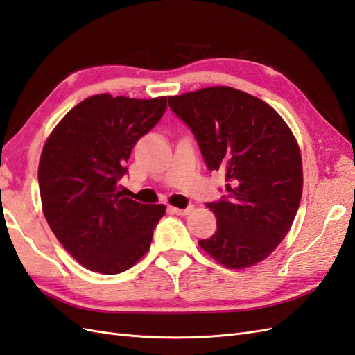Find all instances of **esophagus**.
I'll return each mask as SVG.
<instances>
[{"label":"esophagus","mask_w":355,"mask_h":355,"mask_svg":"<svg viewBox=\"0 0 355 355\" xmlns=\"http://www.w3.org/2000/svg\"><path fill=\"white\" fill-rule=\"evenodd\" d=\"M193 209H194L193 205H190V207H187V208H184V209L170 207V211L173 212V214H176V216H187V214H190V212H191Z\"/></svg>","instance_id":"1"}]
</instances>
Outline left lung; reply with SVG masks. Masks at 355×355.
Masks as SVG:
<instances>
[{"instance_id": "1", "label": "left lung", "mask_w": 355, "mask_h": 355, "mask_svg": "<svg viewBox=\"0 0 355 355\" xmlns=\"http://www.w3.org/2000/svg\"><path fill=\"white\" fill-rule=\"evenodd\" d=\"M171 111L191 129L207 167L226 175V196L207 207L217 231L199 240L230 269L269 257L290 231L302 196L296 138L263 100L230 86L168 97Z\"/></svg>"}]
</instances>
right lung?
<instances>
[{
  "label": "right lung",
  "instance_id": "add662e5",
  "mask_svg": "<svg viewBox=\"0 0 355 355\" xmlns=\"http://www.w3.org/2000/svg\"><path fill=\"white\" fill-rule=\"evenodd\" d=\"M165 109L167 97L100 94L71 109L46 139L37 170L44 216L86 269L121 273L150 249L165 207L125 198L118 184L133 146Z\"/></svg>",
  "mask_w": 355,
  "mask_h": 355
}]
</instances>
